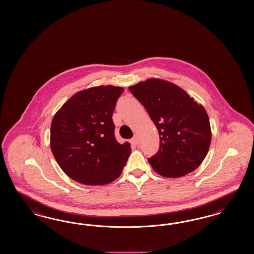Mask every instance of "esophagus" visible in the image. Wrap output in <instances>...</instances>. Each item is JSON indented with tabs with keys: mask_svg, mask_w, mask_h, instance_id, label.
<instances>
[{
	"mask_svg": "<svg viewBox=\"0 0 254 254\" xmlns=\"http://www.w3.org/2000/svg\"><path fill=\"white\" fill-rule=\"evenodd\" d=\"M131 144L132 145H138V137L137 135H135L133 138H131Z\"/></svg>",
	"mask_w": 254,
	"mask_h": 254,
	"instance_id": "esophagus-1",
	"label": "esophagus"
}]
</instances>
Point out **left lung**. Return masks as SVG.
<instances>
[{"mask_svg":"<svg viewBox=\"0 0 254 254\" xmlns=\"http://www.w3.org/2000/svg\"><path fill=\"white\" fill-rule=\"evenodd\" d=\"M128 89L159 133V151L148 159L154 171L163 177L180 178L197 169L211 141L205 108L182 87L160 78H149Z\"/></svg>","mask_w":254,"mask_h":254,"instance_id":"obj_1","label":"left lung"}]
</instances>
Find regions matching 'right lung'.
Wrapping results in <instances>:
<instances>
[{
    "instance_id": "1",
    "label": "right lung",
    "mask_w": 254,
    "mask_h": 254,
    "mask_svg": "<svg viewBox=\"0 0 254 254\" xmlns=\"http://www.w3.org/2000/svg\"><path fill=\"white\" fill-rule=\"evenodd\" d=\"M124 88L93 86L71 96L55 114L50 148L64 173L82 185L116 181L131 153L130 143L117 142L113 114Z\"/></svg>"
}]
</instances>
